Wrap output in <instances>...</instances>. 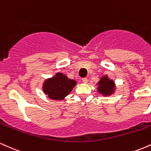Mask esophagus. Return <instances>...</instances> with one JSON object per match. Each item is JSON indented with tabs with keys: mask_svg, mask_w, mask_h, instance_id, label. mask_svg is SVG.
Instances as JSON below:
<instances>
[{
	"mask_svg": "<svg viewBox=\"0 0 151 151\" xmlns=\"http://www.w3.org/2000/svg\"><path fill=\"white\" fill-rule=\"evenodd\" d=\"M82 81L84 83V84H86V83L88 82V79H86V78H83Z\"/></svg>",
	"mask_w": 151,
	"mask_h": 151,
	"instance_id": "1",
	"label": "esophagus"
}]
</instances>
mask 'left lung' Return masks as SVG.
<instances>
[{
	"mask_svg": "<svg viewBox=\"0 0 151 151\" xmlns=\"http://www.w3.org/2000/svg\"><path fill=\"white\" fill-rule=\"evenodd\" d=\"M96 84L98 85V92L104 96H110L116 91L115 82L114 80L109 79L107 75L103 76Z\"/></svg>",
	"mask_w": 151,
	"mask_h": 151,
	"instance_id": "1",
	"label": "left lung"
}]
</instances>
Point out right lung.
I'll use <instances>...</instances> for the list:
<instances>
[{
    "instance_id": "add662e5",
    "label": "right lung",
    "mask_w": 151,
    "mask_h": 151,
    "mask_svg": "<svg viewBox=\"0 0 151 151\" xmlns=\"http://www.w3.org/2000/svg\"><path fill=\"white\" fill-rule=\"evenodd\" d=\"M77 84V81L71 79L61 72L48 78L42 84V91L50 99L57 101L63 100L69 95Z\"/></svg>"
}]
</instances>
